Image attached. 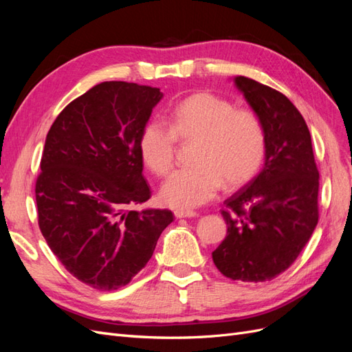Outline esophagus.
<instances>
[{
  "label": "esophagus",
  "instance_id": "esophagus-1",
  "mask_svg": "<svg viewBox=\"0 0 352 352\" xmlns=\"http://www.w3.org/2000/svg\"><path fill=\"white\" fill-rule=\"evenodd\" d=\"M175 216L177 219H185V217L190 219V217H195L197 212L192 210H175Z\"/></svg>",
  "mask_w": 352,
  "mask_h": 352
}]
</instances>
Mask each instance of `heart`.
I'll return each mask as SVG.
<instances>
[{
	"instance_id": "obj_1",
	"label": "heart",
	"mask_w": 352,
	"mask_h": 352,
	"mask_svg": "<svg viewBox=\"0 0 352 352\" xmlns=\"http://www.w3.org/2000/svg\"><path fill=\"white\" fill-rule=\"evenodd\" d=\"M170 126L153 119L140 135L144 164L157 176L173 167L177 140H197L195 166L176 170L160 189L163 204L184 210L206 204L217 190L236 188L257 173L265 154V132L260 117L235 109L219 95L197 92L177 102L168 114Z\"/></svg>"
}]
</instances>
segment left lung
Instances as JSON below:
<instances>
[{
	"label": "left lung",
	"instance_id": "obj_1",
	"mask_svg": "<svg viewBox=\"0 0 352 352\" xmlns=\"http://www.w3.org/2000/svg\"><path fill=\"white\" fill-rule=\"evenodd\" d=\"M265 132L261 172L228 198L226 238L212 261L232 280L267 282L296 260L318 221V170L311 135L283 94L245 76L233 79Z\"/></svg>",
	"mask_w": 352,
	"mask_h": 352
}]
</instances>
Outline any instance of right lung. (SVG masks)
Returning <instances> with one entry per match:
<instances>
[{
	"label": "right lung",
	"mask_w": 352,
	"mask_h": 352,
	"mask_svg": "<svg viewBox=\"0 0 352 352\" xmlns=\"http://www.w3.org/2000/svg\"><path fill=\"white\" fill-rule=\"evenodd\" d=\"M163 98L158 88L102 82L52 123L36 179L38 223L48 247L80 282L119 289L153 257L170 210L131 207L151 198L140 135Z\"/></svg>",
	"instance_id": "add662e5"
}]
</instances>
